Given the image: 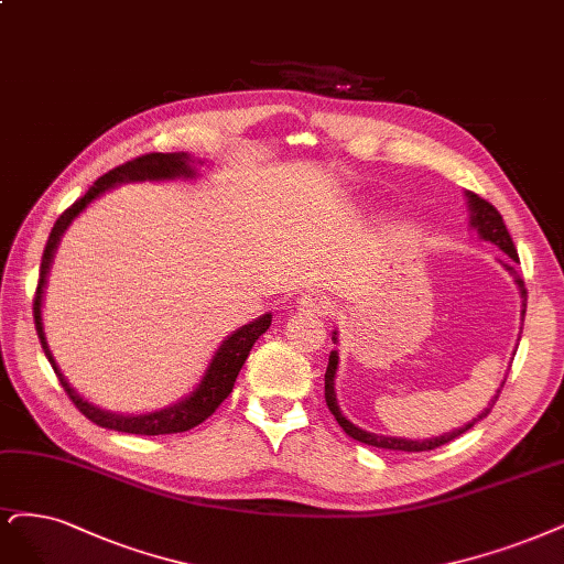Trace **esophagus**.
<instances>
[{
    "mask_svg": "<svg viewBox=\"0 0 564 564\" xmlns=\"http://www.w3.org/2000/svg\"><path fill=\"white\" fill-rule=\"evenodd\" d=\"M299 307L310 315H326L328 310H334V301L324 291H310V294H303L299 299Z\"/></svg>",
    "mask_w": 564,
    "mask_h": 564,
    "instance_id": "1",
    "label": "esophagus"
}]
</instances>
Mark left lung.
Wrapping results in <instances>:
<instances>
[{"instance_id":"left-lung-1","label":"left lung","mask_w":564,"mask_h":564,"mask_svg":"<svg viewBox=\"0 0 564 564\" xmlns=\"http://www.w3.org/2000/svg\"><path fill=\"white\" fill-rule=\"evenodd\" d=\"M464 196H467V205H469V226L478 232L480 240H488V242L497 245V247L503 251V254L509 257V261H499V263L503 265V270H509V273H511V275H513V280H516V284H518V289H520V296H522V310H520V315H522V319H525L528 289H525V282H522V278L518 275V270H516V263H520V261H518L516 245H513V240H511V236H509V230H507V224H503L501 215H499V212H497L488 200L478 198L476 193H471V191L464 193ZM332 340H334V343H338V332H334V334H332ZM518 340H520V338H518ZM336 373H338V352L334 349V352L328 355V366H326V376H324V394H326V405H328V411L334 413V417H336V420H338V424L343 426V432H345L347 436H352L355 441H361V443H366V445H373V448H384V451H403V453L434 451V448H438V445L451 443L453 438L462 436L464 432H469L476 422H480L482 417H488V413L492 411V405H495V403H497V399H499V392H501L503 382H507V378H503V382L499 384L497 394L488 401V408H485V411H482L478 417H474L471 422H467L464 426H457V430H453V432H445V434H441V436H434V438L413 441V438L382 436V434L366 432V430H361V426H357L355 422H349V420L343 415L340 405H338V399H336Z\"/></svg>"}]
</instances>
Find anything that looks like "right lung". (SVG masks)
I'll list each match as a JSON object with an SVG mask.
<instances>
[{
	"label": "right lung",
	"mask_w": 564,
	"mask_h": 564,
	"mask_svg": "<svg viewBox=\"0 0 564 564\" xmlns=\"http://www.w3.org/2000/svg\"><path fill=\"white\" fill-rule=\"evenodd\" d=\"M196 163L203 165V161H196L191 153L177 151V153H147V156H140L134 161H128L119 167H113L107 172L105 177L97 180L88 191L86 196L76 200L69 209H65L61 219L55 221L44 257H42V270H39V284H36V296H34V324H36V334L39 340H42V347L46 352V359L51 361L53 371L61 378V384L65 387L67 397L74 401V405L95 424L105 426V430L113 432H126V434H140V436H159V434H177V432H188L193 426L205 422L212 413L217 411L219 403L230 394L232 384H236V378L240 373V368L245 366L251 347L254 343L268 332L270 322H273V315L265 313L257 317L254 322H249L240 328H236L226 340H221L219 349L212 355L205 373L200 382L193 387V392H188L184 399L177 403H170L161 411H151V413H111L105 411V408L95 405L86 401L74 387L67 382L63 376L61 366H57L48 340L44 332V317H42V307H44V291L51 273V263L57 251V245H61V238L65 236V230L72 226V221L82 215V212L100 196H105L107 191L121 186V184H138V182H174V180H196L198 170Z\"/></svg>",
	"instance_id": "1"
}]
</instances>
